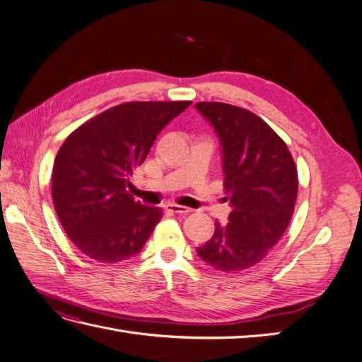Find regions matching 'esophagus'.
I'll list each match as a JSON object with an SVG mask.
<instances>
[{
    "instance_id": "34e87169",
    "label": "esophagus",
    "mask_w": 362,
    "mask_h": 362,
    "mask_svg": "<svg viewBox=\"0 0 362 362\" xmlns=\"http://www.w3.org/2000/svg\"><path fill=\"white\" fill-rule=\"evenodd\" d=\"M166 210H169L172 213H177V214H187V213H190V208L178 205V204H168L166 205Z\"/></svg>"
}]
</instances>
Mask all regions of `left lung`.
<instances>
[{
    "label": "left lung",
    "mask_w": 362,
    "mask_h": 362,
    "mask_svg": "<svg viewBox=\"0 0 362 362\" xmlns=\"http://www.w3.org/2000/svg\"><path fill=\"white\" fill-rule=\"evenodd\" d=\"M222 145L223 189L233 211L216 222L213 237L196 247L221 272L245 270L264 258L291 221L298 169L290 151L264 120L225 103H196Z\"/></svg>",
    "instance_id": "8db88e82"
}]
</instances>
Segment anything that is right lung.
<instances>
[{"instance_id":"1","label":"right lung","mask_w":362,"mask_h":362,"mask_svg":"<svg viewBox=\"0 0 362 362\" xmlns=\"http://www.w3.org/2000/svg\"><path fill=\"white\" fill-rule=\"evenodd\" d=\"M192 101L125 103L68 136L52 168V202L72 243L98 262L137 255L163 217L129 194V177L160 131Z\"/></svg>"}]
</instances>
